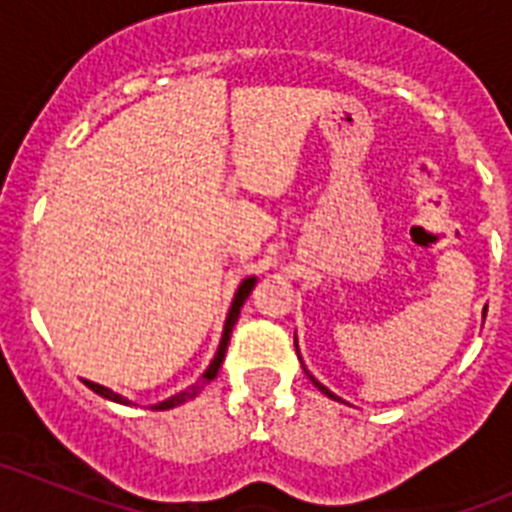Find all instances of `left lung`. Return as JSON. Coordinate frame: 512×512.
<instances>
[{
  "instance_id": "left-lung-1",
  "label": "left lung",
  "mask_w": 512,
  "mask_h": 512,
  "mask_svg": "<svg viewBox=\"0 0 512 512\" xmlns=\"http://www.w3.org/2000/svg\"><path fill=\"white\" fill-rule=\"evenodd\" d=\"M485 312H487V307H485ZM312 379V377H310ZM312 384H315V387H318V390L320 392H323V395H328L330 397V400H338V397L336 395H333V392H330L328 390V387H323V384H320V382H315V379H312Z\"/></svg>"
}]
</instances>
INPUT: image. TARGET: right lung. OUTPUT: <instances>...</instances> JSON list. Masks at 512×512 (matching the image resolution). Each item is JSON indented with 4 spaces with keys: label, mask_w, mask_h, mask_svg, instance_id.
Instances as JSON below:
<instances>
[{
    "label": "right lung",
    "mask_w": 512,
    "mask_h": 512,
    "mask_svg": "<svg viewBox=\"0 0 512 512\" xmlns=\"http://www.w3.org/2000/svg\"><path fill=\"white\" fill-rule=\"evenodd\" d=\"M253 284H256V277H248V279H243V284H241V287H238V292H235V300H233V305H230L228 320H225L223 341H220V348H217L215 359H212L210 369H207V372L202 374V379H200V382H197V384H192V387H189V390L179 392V395L169 397V400L158 402V405H153V410H169V408H176V405H182V402L192 400V397H197V395H200L202 390H205V384L210 382V379H215V377H217V372H220V364H223V359H225V351H228V343H230V333H233V325H235V320H238V315H241V307H243V302H246V297L251 295ZM84 384H87L89 390H94V392H97V395L107 397V400H112V402H122V405H128V400H125V397L115 395V392H112V390H107V387H102V384L87 382V379H84Z\"/></svg>",
    "instance_id": "1"
}]
</instances>
